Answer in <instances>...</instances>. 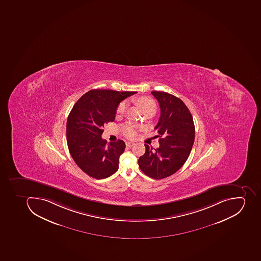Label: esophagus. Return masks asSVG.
I'll use <instances>...</instances> for the list:
<instances>
[{
  "label": "esophagus",
  "instance_id": "34e87169",
  "mask_svg": "<svg viewBox=\"0 0 261 261\" xmlns=\"http://www.w3.org/2000/svg\"><path fill=\"white\" fill-rule=\"evenodd\" d=\"M134 144H135V143H133V142L125 143V145H126V146H127V147H129V148H130V147L133 146Z\"/></svg>",
  "mask_w": 261,
  "mask_h": 261
}]
</instances>
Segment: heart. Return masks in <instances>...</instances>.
Here are the masks:
<instances>
[{
  "label": "heart",
  "instance_id": "heart-1",
  "mask_svg": "<svg viewBox=\"0 0 261 261\" xmlns=\"http://www.w3.org/2000/svg\"><path fill=\"white\" fill-rule=\"evenodd\" d=\"M139 107L141 108V110L143 111V113H146L150 111L154 112L156 111V103L152 98H148V97H140L136 101ZM127 107V103L126 102H122L119 104V106L117 107V114H123L125 113V109ZM140 129V126L133 123H125L123 124L121 126V130L124 136H126L127 138H134L135 136L137 135V132Z\"/></svg>",
  "mask_w": 261,
  "mask_h": 261
}]
</instances>
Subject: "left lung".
I'll use <instances>...</instances> for the list:
<instances>
[{
    "label": "left lung",
    "instance_id": "obj_1",
    "mask_svg": "<svg viewBox=\"0 0 261 261\" xmlns=\"http://www.w3.org/2000/svg\"><path fill=\"white\" fill-rule=\"evenodd\" d=\"M151 93L158 100L161 114L154 129L157 130L159 147L144 144L146 150L139 159L140 170L156 180L172 176L188 159L195 141V125L184 102L165 92Z\"/></svg>",
    "mask_w": 261,
    "mask_h": 261
}]
</instances>
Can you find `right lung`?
Segmentation results:
<instances>
[{
    "label": "right lung",
    "mask_w": 261,
    "mask_h": 261,
    "mask_svg": "<svg viewBox=\"0 0 261 261\" xmlns=\"http://www.w3.org/2000/svg\"><path fill=\"white\" fill-rule=\"evenodd\" d=\"M136 92L93 89L75 102L66 122V140L71 157L79 168L91 177L104 179L119 168L125 150L123 140H102L104 125L113 122L120 102Z\"/></svg>",
    "instance_id": "add662e5"
}]
</instances>
